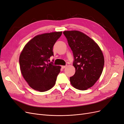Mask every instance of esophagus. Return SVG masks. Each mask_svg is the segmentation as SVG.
I'll return each mask as SVG.
<instances>
[{"label":"esophagus","instance_id":"34e87169","mask_svg":"<svg viewBox=\"0 0 124 124\" xmlns=\"http://www.w3.org/2000/svg\"><path fill=\"white\" fill-rule=\"evenodd\" d=\"M66 67H67V66H62V69H64V68H66Z\"/></svg>","mask_w":124,"mask_h":124}]
</instances>
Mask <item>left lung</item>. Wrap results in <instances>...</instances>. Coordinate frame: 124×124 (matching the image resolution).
<instances>
[{"mask_svg": "<svg viewBox=\"0 0 124 124\" xmlns=\"http://www.w3.org/2000/svg\"><path fill=\"white\" fill-rule=\"evenodd\" d=\"M72 51L76 69L70 83L76 88L84 91L91 87L102 72L104 60L100 48L94 41L77 31L63 32Z\"/></svg>", "mask_w": 124, "mask_h": 124, "instance_id": "1", "label": "left lung"}]
</instances>
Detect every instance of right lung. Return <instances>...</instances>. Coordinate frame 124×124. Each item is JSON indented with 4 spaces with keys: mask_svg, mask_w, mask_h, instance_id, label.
<instances>
[{
    "mask_svg": "<svg viewBox=\"0 0 124 124\" xmlns=\"http://www.w3.org/2000/svg\"><path fill=\"white\" fill-rule=\"evenodd\" d=\"M62 32L46 33L35 36L25 45L19 58L21 73L29 85L43 92L53 87L61 67L48 63L54 55L53 47Z\"/></svg>",
    "mask_w": 124,
    "mask_h": 124,
    "instance_id": "1",
    "label": "right lung"
}]
</instances>
